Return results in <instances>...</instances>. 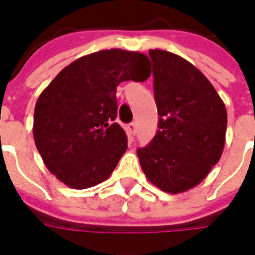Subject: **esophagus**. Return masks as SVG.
Returning a JSON list of instances; mask_svg holds the SVG:
<instances>
[{"label":"esophagus","instance_id":"34e87169","mask_svg":"<svg viewBox=\"0 0 255 255\" xmlns=\"http://www.w3.org/2000/svg\"><path fill=\"white\" fill-rule=\"evenodd\" d=\"M128 128H129V132H131L132 135H135L136 131H137V124L136 123H131L129 126H128Z\"/></svg>","mask_w":255,"mask_h":255}]
</instances>
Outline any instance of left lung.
I'll return each instance as SVG.
<instances>
[{"mask_svg": "<svg viewBox=\"0 0 255 255\" xmlns=\"http://www.w3.org/2000/svg\"><path fill=\"white\" fill-rule=\"evenodd\" d=\"M159 131L137 149L147 179L168 194L195 187L222 156L225 103L203 73L178 54L151 49Z\"/></svg>", "mask_w": 255, "mask_h": 255, "instance_id": "obj_1", "label": "left lung"}]
</instances>
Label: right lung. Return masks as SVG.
I'll list each match as a JSON object with an SVG mask.
<instances>
[{"label": "right lung", "instance_id": "obj_1", "mask_svg": "<svg viewBox=\"0 0 255 255\" xmlns=\"http://www.w3.org/2000/svg\"><path fill=\"white\" fill-rule=\"evenodd\" d=\"M148 57L123 49L77 58L54 77L34 107L33 137L46 168L68 187L83 190L110 178L127 149L116 88L145 81Z\"/></svg>", "mask_w": 255, "mask_h": 255}]
</instances>
